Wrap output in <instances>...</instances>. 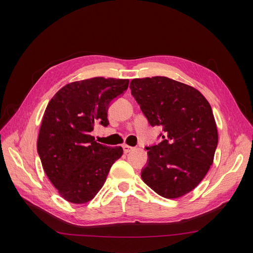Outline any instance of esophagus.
I'll use <instances>...</instances> for the list:
<instances>
[{
    "instance_id": "1",
    "label": "esophagus",
    "mask_w": 253,
    "mask_h": 253,
    "mask_svg": "<svg viewBox=\"0 0 253 253\" xmlns=\"http://www.w3.org/2000/svg\"><path fill=\"white\" fill-rule=\"evenodd\" d=\"M122 148H124V152L126 153V154L133 150V148L129 147V145H127V144H124V145H122Z\"/></svg>"
}]
</instances>
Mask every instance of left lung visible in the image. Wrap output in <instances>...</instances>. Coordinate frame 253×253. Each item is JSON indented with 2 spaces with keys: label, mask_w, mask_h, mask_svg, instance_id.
Instances as JSON below:
<instances>
[{
  "label": "left lung",
  "mask_w": 253,
  "mask_h": 253,
  "mask_svg": "<svg viewBox=\"0 0 253 253\" xmlns=\"http://www.w3.org/2000/svg\"><path fill=\"white\" fill-rule=\"evenodd\" d=\"M131 94L152 126H162V142L150 147L141 178L157 194L177 198L208 173L218 136L212 109L192 86L167 77L133 79Z\"/></svg>",
  "instance_id": "8db88e82"
}]
</instances>
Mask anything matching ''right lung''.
<instances>
[{
  "instance_id": "add662e5",
  "label": "right lung",
  "mask_w": 253,
  "mask_h": 253,
  "mask_svg": "<svg viewBox=\"0 0 253 253\" xmlns=\"http://www.w3.org/2000/svg\"><path fill=\"white\" fill-rule=\"evenodd\" d=\"M128 79L96 77L66 84L45 110L37 150L43 169L59 194L73 204L93 200L121 147L95 141V124L109 126L108 110L127 89Z\"/></svg>"
}]
</instances>
